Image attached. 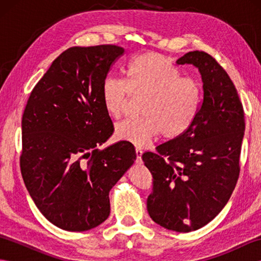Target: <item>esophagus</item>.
I'll return each mask as SVG.
<instances>
[{
  "mask_svg": "<svg viewBox=\"0 0 261 261\" xmlns=\"http://www.w3.org/2000/svg\"><path fill=\"white\" fill-rule=\"evenodd\" d=\"M142 150L140 148H136V153H137V163H141V156H142Z\"/></svg>",
  "mask_w": 261,
  "mask_h": 261,
  "instance_id": "obj_1",
  "label": "esophagus"
}]
</instances>
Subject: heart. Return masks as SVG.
<instances>
[{
	"label": "heart",
	"mask_w": 261,
	"mask_h": 261,
	"mask_svg": "<svg viewBox=\"0 0 261 261\" xmlns=\"http://www.w3.org/2000/svg\"><path fill=\"white\" fill-rule=\"evenodd\" d=\"M125 75V82L105 79L101 92L104 109L114 119L123 114L130 93L146 95L143 118L116 124L120 140L145 147L159 135L176 138L192 125L201 107V87L192 79H181L169 59L154 53L138 55L127 64Z\"/></svg>",
	"instance_id": "heart-1"
}]
</instances>
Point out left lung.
I'll return each instance as SVG.
<instances>
[{
  "mask_svg": "<svg viewBox=\"0 0 261 261\" xmlns=\"http://www.w3.org/2000/svg\"><path fill=\"white\" fill-rule=\"evenodd\" d=\"M177 65L201 74L203 101L192 125L173 140L142 154L152 175L147 199L150 218L163 228L191 232L211 222L228 203L239 177L245 113L226 71L204 51H191Z\"/></svg>",
  "mask_w": 261,
  "mask_h": 261,
  "instance_id": "8db88e82",
  "label": "left lung"
}]
</instances>
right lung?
I'll use <instances>...</instances> for the list:
<instances>
[{
    "label": "right lung",
    "mask_w": 261,
    "mask_h": 261,
    "mask_svg": "<svg viewBox=\"0 0 261 261\" xmlns=\"http://www.w3.org/2000/svg\"><path fill=\"white\" fill-rule=\"evenodd\" d=\"M124 49L71 47L33 88L22 115L21 173L42 215L66 231H87L110 215L109 193L137 153L131 142L103 150L114 127L102 84Z\"/></svg>",
    "instance_id": "1"
}]
</instances>
